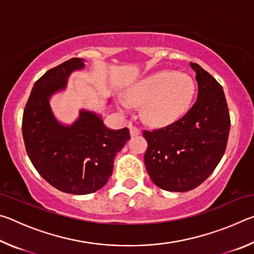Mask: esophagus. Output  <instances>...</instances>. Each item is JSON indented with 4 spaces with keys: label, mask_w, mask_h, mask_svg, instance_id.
I'll return each instance as SVG.
<instances>
[{
    "label": "esophagus",
    "mask_w": 254,
    "mask_h": 254,
    "mask_svg": "<svg viewBox=\"0 0 254 254\" xmlns=\"http://www.w3.org/2000/svg\"><path fill=\"white\" fill-rule=\"evenodd\" d=\"M128 128H130V134H131V136H136V135L140 134L139 127H136L135 126H133L132 123L128 124Z\"/></svg>",
    "instance_id": "34e87169"
}]
</instances>
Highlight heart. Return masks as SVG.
<instances>
[{
  "label": "heart",
  "instance_id": "1",
  "mask_svg": "<svg viewBox=\"0 0 254 254\" xmlns=\"http://www.w3.org/2000/svg\"><path fill=\"white\" fill-rule=\"evenodd\" d=\"M196 86L190 76L171 70H160L135 81L127 91V100L142 104L144 121L166 126L183 118L195 98ZM122 111L127 109L126 100H119Z\"/></svg>",
  "mask_w": 254,
  "mask_h": 254
}]
</instances>
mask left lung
Returning <instances> with one entry per match:
<instances>
[{
  "mask_svg": "<svg viewBox=\"0 0 254 254\" xmlns=\"http://www.w3.org/2000/svg\"><path fill=\"white\" fill-rule=\"evenodd\" d=\"M198 84L197 101L178 121L144 130V165L152 183L163 190L188 191L207 179L225 152L230 112L220 83L190 63Z\"/></svg>",
  "mask_w": 254,
  "mask_h": 254,
  "instance_id": "1",
  "label": "left lung"
}]
</instances>
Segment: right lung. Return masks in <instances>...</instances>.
Instances as JSON below:
<instances>
[{
	"label": "right lung",
	"mask_w": 254,
	"mask_h": 254,
	"mask_svg": "<svg viewBox=\"0 0 254 254\" xmlns=\"http://www.w3.org/2000/svg\"><path fill=\"white\" fill-rule=\"evenodd\" d=\"M84 60L71 58L51 68L33 85L22 118L27 153L39 175L58 190L91 194L107 183L117 153L127 140V127L111 130L93 112L80 111L69 127L55 119L49 105L54 93L66 87L71 71L84 68Z\"/></svg>",
	"instance_id": "add662e5"
}]
</instances>
